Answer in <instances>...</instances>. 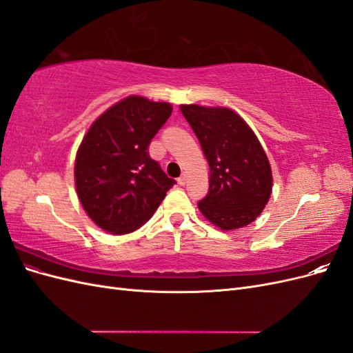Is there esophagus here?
I'll return each instance as SVG.
<instances>
[{
	"label": "esophagus",
	"instance_id": "esophagus-1",
	"mask_svg": "<svg viewBox=\"0 0 353 353\" xmlns=\"http://www.w3.org/2000/svg\"><path fill=\"white\" fill-rule=\"evenodd\" d=\"M185 183H187V175L183 174V175H181V176L178 178V184H179V185H185Z\"/></svg>",
	"mask_w": 353,
	"mask_h": 353
}]
</instances>
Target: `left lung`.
I'll list each match as a JSON object with an SVG mask.
<instances>
[{
	"label": "left lung",
	"mask_w": 353,
	"mask_h": 353,
	"mask_svg": "<svg viewBox=\"0 0 353 353\" xmlns=\"http://www.w3.org/2000/svg\"><path fill=\"white\" fill-rule=\"evenodd\" d=\"M199 138L210 181L197 206L221 230L249 225L261 215L272 190L271 166L258 138L241 117L225 108L181 105Z\"/></svg>",
	"instance_id": "8db88e82"
}]
</instances>
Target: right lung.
Instances as JSON below:
<instances>
[{
    "instance_id": "add662e5",
    "label": "right lung",
    "mask_w": 353,
    "mask_h": 353,
    "mask_svg": "<svg viewBox=\"0 0 353 353\" xmlns=\"http://www.w3.org/2000/svg\"><path fill=\"white\" fill-rule=\"evenodd\" d=\"M170 113L169 103L131 95L104 112L82 140L74 162L78 197L104 231L140 228L176 183L148 154Z\"/></svg>"
}]
</instances>
